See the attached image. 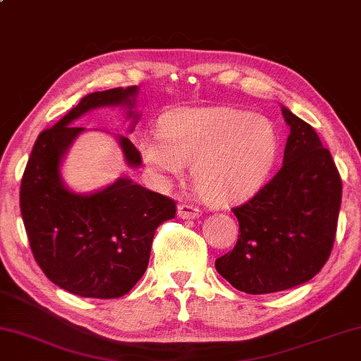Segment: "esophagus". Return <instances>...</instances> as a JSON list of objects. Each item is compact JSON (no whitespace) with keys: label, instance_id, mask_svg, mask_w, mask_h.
<instances>
[{"label":"esophagus","instance_id":"1","mask_svg":"<svg viewBox=\"0 0 361 361\" xmlns=\"http://www.w3.org/2000/svg\"><path fill=\"white\" fill-rule=\"evenodd\" d=\"M200 215H202L200 208L193 207L190 203H180V205L177 207V216L182 219H193V218H198Z\"/></svg>","mask_w":361,"mask_h":361}]
</instances>
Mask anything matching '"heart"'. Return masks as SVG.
<instances>
[{"mask_svg": "<svg viewBox=\"0 0 361 361\" xmlns=\"http://www.w3.org/2000/svg\"><path fill=\"white\" fill-rule=\"evenodd\" d=\"M145 163L163 179H179L192 164L203 202L223 207L244 200L267 179L279 137L267 118L233 107H189L169 114L163 133L145 135Z\"/></svg>", "mask_w": 361, "mask_h": 361, "instance_id": "b5f03b06", "label": "heart"}]
</instances>
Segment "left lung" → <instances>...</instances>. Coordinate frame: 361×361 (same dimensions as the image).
Segmentation results:
<instances>
[{"instance_id":"1","label":"left lung","mask_w":361,"mask_h":361,"mask_svg":"<svg viewBox=\"0 0 361 361\" xmlns=\"http://www.w3.org/2000/svg\"><path fill=\"white\" fill-rule=\"evenodd\" d=\"M290 135L283 166L233 213L239 238L216 259L218 274L249 295L275 293L311 280L327 262L337 233L342 179L314 128L281 107Z\"/></svg>"}]
</instances>
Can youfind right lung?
<instances>
[{"mask_svg": "<svg viewBox=\"0 0 361 361\" xmlns=\"http://www.w3.org/2000/svg\"><path fill=\"white\" fill-rule=\"evenodd\" d=\"M138 87L87 94L76 107L35 142L20 180V215L30 249L47 279L82 298L112 300L127 295L149 262L156 229L176 216V202L130 179L91 195L65 187L60 164L81 127L73 120L96 107L133 109ZM137 118L133 111L128 117ZM130 166L142 164V154L128 138L120 137Z\"/></svg>", "mask_w": 361, "mask_h": 361, "instance_id": "add662e5", "label": "right lung"}]
</instances>
